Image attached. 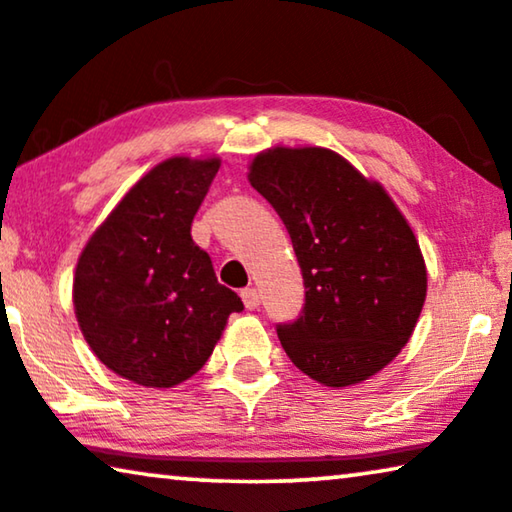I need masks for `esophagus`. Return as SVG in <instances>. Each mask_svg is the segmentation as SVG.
Masks as SVG:
<instances>
[{"mask_svg":"<svg viewBox=\"0 0 512 512\" xmlns=\"http://www.w3.org/2000/svg\"><path fill=\"white\" fill-rule=\"evenodd\" d=\"M241 299H243V304H246L248 311H253V308L259 306V292L255 290V287H246V290L241 292Z\"/></svg>","mask_w":512,"mask_h":512,"instance_id":"obj_1","label":"esophagus"}]
</instances>
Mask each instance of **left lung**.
<instances>
[{
	"mask_svg": "<svg viewBox=\"0 0 512 512\" xmlns=\"http://www.w3.org/2000/svg\"><path fill=\"white\" fill-rule=\"evenodd\" d=\"M248 181L287 227L306 287L304 311L278 325L308 378L348 387L399 355L427 297L413 229L385 187L327 148H269Z\"/></svg>",
	"mask_w": 512,
	"mask_h": 512,
	"instance_id": "left-lung-1",
	"label": "left lung"
}]
</instances>
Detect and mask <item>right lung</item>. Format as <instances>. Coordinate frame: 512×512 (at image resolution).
<instances>
[{
  "label": "right lung",
  "instance_id": "obj_1",
  "mask_svg": "<svg viewBox=\"0 0 512 512\" xmlns=\"http://www.w3.org/2000/svg\"><path fill=\"white\" fill-rule=\"evenodd\" d=\"M218 157H169L129 190L85 243L74 311L99 362L143 387L192 378L243 301L215 278L192 220Z\"/></svg>",
  "mask_w": 512,
  "mask_h": 512
}]
</instances>
